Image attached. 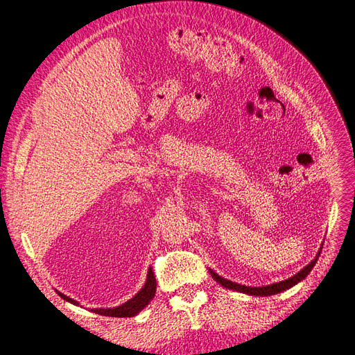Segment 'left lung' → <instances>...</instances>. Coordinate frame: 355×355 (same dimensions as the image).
<instances>
[{
	"mask_svg": "<svg viewBox=\"0 0 355 355\" xmlns=\"http://www.w3.org/2000/svg\"><path fill=\"white\" fill-rule=\"evenodd\" d=\"M321 252V250H320ZM320 252L317 253L315 259L311 261V263H308L302 271H299L297 274H295L293 277L287 278V280L284 282H280V283H274V284H270V286H263V287H250V286H243V284H237V283H232L230 280H227V278H223L220 275H218L214 271L209 270L211 277L216 280L219 284H222L223 287L227 288H231V290H235V292H241V293H247V295H252V296H271V295H275V293H280V292H284V290L293 287L295 284H297L299 282H302L304 278L311 272V270H313L318 256H320Z\"/></svg>",
	"mask_w": 355,
	"mask_h": 355,
	"instance_id": "1",
	"label": "left lung"
}]
</instances>
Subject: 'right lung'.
Instances as JSON below:
<instances>
[{
  "label": "right lung",
  "mask_w": 355,
  "mask_h": 355,
  "mask_svg": "<svg viewBox=\"0 0 355 355\" xmlns=\"http://www.w3.org/2000/svg\"><path fill=\"white\" fill-rule=\"evenodd\" d=\"M155 290H157V282L155 277L151 268L148 270V275H146V283L145 286L141 288V292H137L130 300H127L125 304L115 306V308H94L92 309L93 313L101 314V315H106V317H135L136 314L141 313V311L151 302L153 297L155 296ZM60 297H63L68 302L73 304V305H80L77 300H73L65 295H62L60 292H58Z\"/></svg>",
  "instance_id": "1"
}]
</instances>
